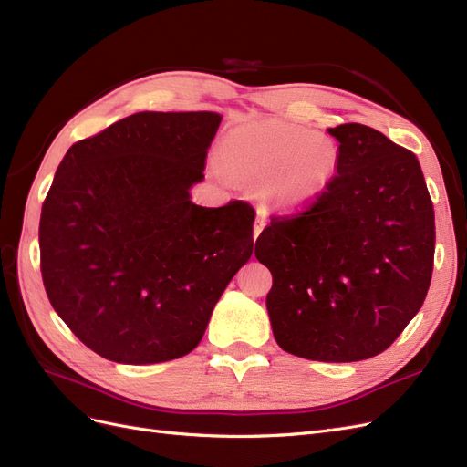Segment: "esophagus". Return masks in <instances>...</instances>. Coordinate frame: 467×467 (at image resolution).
I'll return each mask as SVG.
<instances>
[{
	"mask_svg": "<svg viewBox=\"0 0 467 467\" xmlns=\"http://www.w3.org/2000/svg\"><path fill=\"white\" fill-rule=\"evenodd\" d=\"M265 228V216L263 214H259V218L255 220V228H253V235H259L261 234V230Z\"/></svg>",
	"mask_w": 467,
	"mask_h": 467,
	"instance_id": "esophagus-1",
	"label": "esophagus"
}]
</instances>
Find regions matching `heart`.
I'll return each instance as SVG.
<instances>
[{
  "label": "heart",
  "instance_id": "heart-1",
  "mask_svg": "<svg viewBox=\"0 0 467 467\" xmlns=\"http://www.w3.org/2000/svg\"><path fill=\"white\" fill-rule=\"evenodd\" d=\"M220 153L234 173L263 181V199L280 208L316 199L335 175L338 161L329 138L280 120L237 126L223 136Z\"/></svg>",
  "mask_w": 467,
  "mask_h": 467
}]
</instances>
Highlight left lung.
<instances>
[{
	"mask_svg": "<svg viewBox=\"0 0 467 467\" xmlns=\"http://www.w3.org/2000/svg\"><path fill=\"white\" fill-rule=\"evenodd\" d=\"M337 175L294 214L273 216L255 257L282 350L319 362L384 352L420 309L434 265V208L417 155L358 122L329 129Z\"/></svg>",
	"mask_w": 467,
	"mask_h": 467,
	"instance_id": "1",
	"label": "left lung"
}]
</instances>
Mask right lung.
<instances>
[{
	"label": "right lung",
	"mask_w": 467,
	"mask_h": 467,
	"mask_svg": "<svg viewBox=\"0 0 467 467\" xmlns=\"http://www.w3.org/2000/svg\"><path fill=\"white\" fill-rule=\"evenodd\" d=\"M216 112H136L79 140L40 212V273L52 307L99 357L181 358L253 253L245 201L196 206Z\"/></svg>",
	"instance_id": "add662e5"
}]
</instances>
